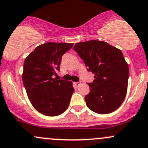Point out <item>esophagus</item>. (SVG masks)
<instances>
[{
  "instance_id": "obj_1",
  "label": "esophagus",
  "mask_w": 148,
  "mask_h": 148,
  "mask_svg": "<svg viewBox=\"0 0 148 148\" xmlns=\"http://www.w3.org/2000/svg\"><path fill=\"white\" fill-rule=\"evenodd\" d=\"M74 84L76 85V86H79V85L81 84V82H75V83H74Z\"/></svg>"
}]
</instances>
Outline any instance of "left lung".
Wrapping results in <instances>:
<instances>
[{
  "label": "left lung",
  "mask_w": 148,
  "mask_h": 148,
  "mask_svg": "<svg viewBox=\"0 0 148 148\" xmlns=\"http://www.w3.org/2000/svg\"><path fill=\"white\" fill-rule=\"evenodd\" d=\"M74 49L84 60L87 70L94 74L88 83L90 92L85 96L89 109L107 114L122 104L127 93L129 68L122 52L106 42H78Z\"/></svg>",
  "instance_id": "left-lung-1"
}]
</instances>
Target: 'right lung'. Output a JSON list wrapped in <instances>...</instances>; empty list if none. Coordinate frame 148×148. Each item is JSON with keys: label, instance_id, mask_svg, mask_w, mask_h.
I'll return each mask as SVG.
<instances>
[{"label": "right lung", "instance_id": "obj_1", "mask_svg": "<svg viewBox=\"0 0 148 148\" xmlns=\"http://www.w3.org/2000/svg\"><path fill=\"white\" fill-rule=\"evenodd\" d=\"M73 43L47 42L37 46L25 60L23 82L34 108L47 116L64 113L74 91L69 81L54 78L60 70L62 57Z\"/></svg>", "mask_w": 148, "mask_h": 148}]
</instances>
